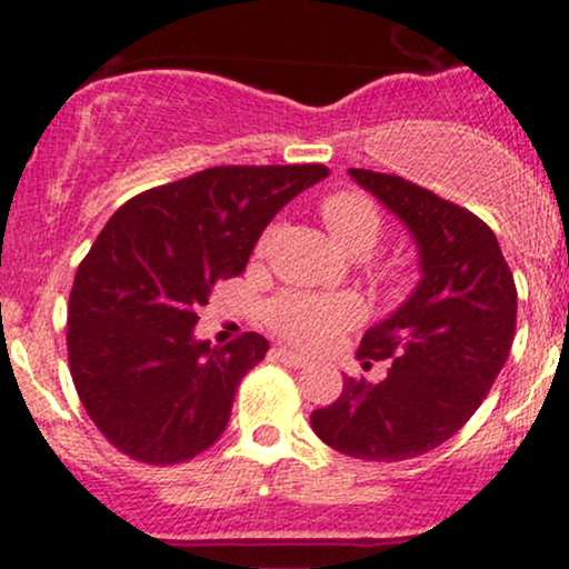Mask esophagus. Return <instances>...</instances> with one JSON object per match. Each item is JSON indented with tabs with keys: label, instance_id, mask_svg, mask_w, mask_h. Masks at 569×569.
Segmentation results:
<instances>
[{
	"label": "esophagus",
	"instance_id": "1",
	"mask_svg": "<svg viewBox=\"0 0 569 569\" xmlns=\"http://www.w3.org/2000/svg\"><path fill=\"white\" fill-rule=\"evenodd\" d=\"M276 352H278V358H280V361L286 363V367L302 369V367H307V363H310V358L302 356V352H297V350H289V348H278Z\"/></svg>",
	"mask_w": 569,
	"mask_h": 569
}]
</instances>
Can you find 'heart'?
<instances>
[{
  "label": "heart",
  "mask_w": 569,
  "mask_h": 569,
  "mask_svg": "<svg viewBox=\"0 0 569 569\" xmlns=\"http://www.w3.org/2000/svg\"><path fill=\"white\" fill-rule=\"evenodd\" d=\"M331 240L348 257H367L382 232L377 206L361 192L329 194L321 206ZM361 318V302L350 293H280L267 307V321L280 337L302 348H326Z\"/></svg>",
  "instance_id": "obj_1"
}]
</instances>
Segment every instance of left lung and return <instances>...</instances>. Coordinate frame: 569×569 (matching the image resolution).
I'll return each instance as SVG.
<instances>
[{"label":"left lung","instance_id":"8db88e82","mask_svg":"<svg viewBox=\"0 0 569 569\" xmlns=\"http://www.w3.org/2000/svg\"><path fill=\"white\" fill-rule=\"evenodd\" d=\"M348 173L407 227L420 280L356 352L363 369L390 361L388 375L345 377L342 396L310 422L356 460H409L452 439L487 398L511 352L516 286L498 238L471 211L401 176Z\"/></svg>","mask_w":569,"mask_h":569}]
</instances>
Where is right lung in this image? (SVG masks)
Instances as JSON below:
<instances>
[{
    "label": "right lung",
    "instance_id": "right-lung-1",
    "mask_svg": "<svg viewBox=\"0 0 569 569\" xmlns=\"http://www.w3.org/2000/svg\"><path fill=\"white\" fill-rule=\"evenodd\" d=\"M326 166H217L147 189L107 221L69 297V367L90 420L120 452L173 466L224 433L262 335L194 337L219 280L240 276L286 202Z\"/></svg>",
    "mask_w": 569,
    "mask_h": 569
}]
</instances>
